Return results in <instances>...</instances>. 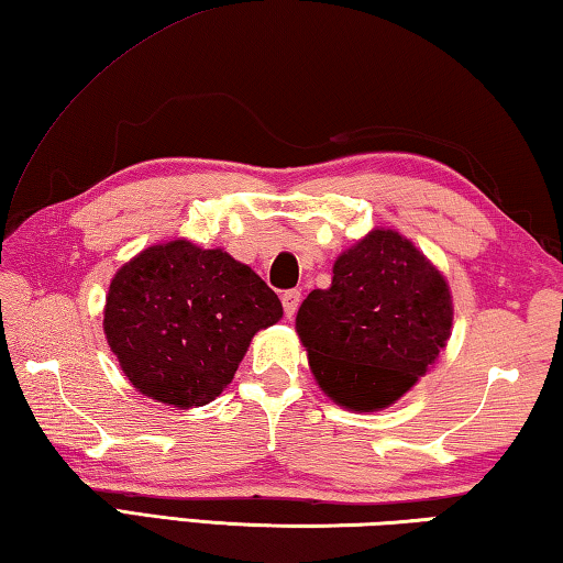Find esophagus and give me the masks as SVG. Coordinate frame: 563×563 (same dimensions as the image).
Segmentation results:
<instances>
[{
	"label": "esophagus",
	"mask_w": 563,
	"mask_h": 563,
	"mask_svg": "<svg viewBox=\"0 0 563 563\" xmlns=\"http://www.w3.org/2000/svg\"><path fill=\"white\" fill-rule=\"evenodd\" d=\"M283 308H285V316L292 318L295 312H298V305H300V290H288L283 292Z\"/></svg>",
	"instance_id": "34e87169"
}]
</instances>
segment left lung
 <instances>
[{"instance_id":"left-lung-1","label":"left lung","mask_w":563,"mask_h":563,"mask_svg":"<svg viewBox=\"0 0 563 563\" xmlns=\"http://www.w3.org/2000/svg\"><path fill=\"white\" fill-rule=\"evenodd\" d=\"M452 320L442 271L402 233L375 228L338 255L330 288L302 300L295 330L322 393L377 412L430 373Z\"/></svg>"}]
</instances>
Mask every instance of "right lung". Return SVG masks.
Returning a JSON list of instances; mask_svg holds the SVG:
<instances>
[{"label": "right lung", "mask_w": 563, "mask_h": 563, "mask_svg": "<svg viewBox=\"0 0 563 563\" xmlns=\"http://www.w3.org/2000/svg\"><path fill=\"white\" fill-rule=\"evenodd\" d=\"M283 305L258 273L223 247L148 245L111 278L103 335L123 375L156 402L203 407L231 385L255 332Z\"/></svg>", "instance_id": "1"}]
</instances>
